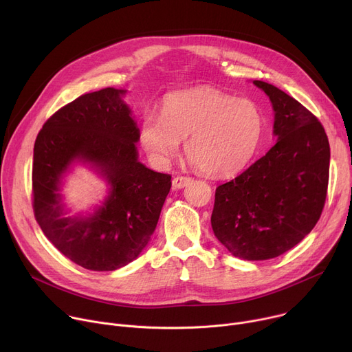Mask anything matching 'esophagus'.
I'll return each instance as SVG.
<instances>
[{
    "label": "esophagus",
    "mask_w": 352,
    "mask_h": 352,
    "mask_svg": "<svg viewBox=\"0 0 352 352\" xmlns=\"http://www.w3.org/2000/svg\"><path fill=\"white\" fill-rule=\"evenodd\" d=\"M191 182V178L190 177H184V175H177L174 177L173 179V188L174 190H181L184 188V186H186Z\"/></svg>",
    "instance_id": "1"
}]
</instances>
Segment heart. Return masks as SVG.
<instances>
[{
    "instance_id": "1",
    "label": "heart",
    "mask_w": 352,
    "mask_h": 352,
    "mask_svg": "<svg viewBox=\"0 0 352 352\" xmlns=\"http://www.w3.org/2000/svg\"><path fill=\"white\" fill-rule=\"evenodd\" d=\"M265 126V113L256 102L215 87H197L170 93L162 99L161 114L146 113L138 137L158 166L175 158L186 140V155L199 171L226 177L248 166Z\"/></svg>"
}]
</instances>
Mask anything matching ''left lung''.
<instances>
[{
    "label": "left lung",
    "instance_id": "left-lung-1",
    "mask_svg": "<svg viewBox=\"0 0 352 352\" xmlns=\"http://www.w3.org/2000/svg\"><path fill=\"white\" fill-rule=\"evenodd\" d=\"M253 85L272 102L277 143L241 175L218 186L210 225L235 257L267 261L300 243L320 219L330 144L310 110L270 83Z\"/></svg>",
    "mask_w": 352,
    "mask_h": 352
}]
</instances>
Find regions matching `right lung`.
Returning a JSON list of instances; mask_svg holds the SVG:
<instances>
[{
	"instance_id": "1",
	"label": "right lung",
	"mask_w": 352,
	"mask_h": 352,
	"mask_svg": "<svg viewBox=\"0 0 352 352\" xmlns=\"http://www.w3.org/2000/svg\"><path fill=\"white\" fill-rule=\"evenodd\" d=\"M123 95L106 87L79 96L46 120L34 146L35 219L67 259L95 272L137 259L171 188L170 174L138 161V127ZM75 160L90 163L111 185L104 205L87 217H66L61 202L60 179Z\"/></svg>"
}]
</instances>
